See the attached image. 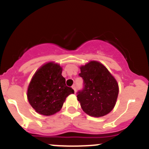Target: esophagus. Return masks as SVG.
<instances>
[{"label":"esophagus","mask_w":149,"mask_h":149,"mask_svg":"<svg viewBox=\"0 0 149 149\" xmlns=\"http://www.w3.org/2000/svg\"><path fill=\"white\" fill-rule=\"evenodd\" d=\"M72 88H73V89L74 90V92L76 93V86H75V85H73V86H72Z\"/></svg>","instance_id":"obj_1"}]
</instances>
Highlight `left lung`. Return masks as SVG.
I'll return each mask as SVG.
<instances>
[{
    "label": "left lung",
    "mask_w": 149,
    "mask_h": 149,
    "mask_svg": "<svg viewBox=\"0 0 149 149\" xmlns=\"http://www.w3.org/2000/svg\"><path fill=\"white\" fill-rule=\"evenodd\" d=\"M80 69L84 88L78 92L77 99L82 109L95 118L107 115L113 109L119 93L116 79L98 61H90Z\"/></svg>",
    "instance_id": "left-lung-1"
}]
</instances>
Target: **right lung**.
I'll use <instances>...</instances> for the list:
<instances>
[{
	"label": "right lung",
	"instance_id": "right-lung-1",
	"mask_svg": "<svg viewBox=\"0 0 149 149\" xmlns=\"http://www.w3.org/2000/svg\"><path fill=\"white\" fill-rule=\"evenodd\" d=\"M59 64L49 62L36 71L28 86L27 99L34 110L49 116L61 110L66 97L74 91L65 85Z\"/></svg>",
	"mask_w": 149,
	"mask_h": 149
}]
</instances>
